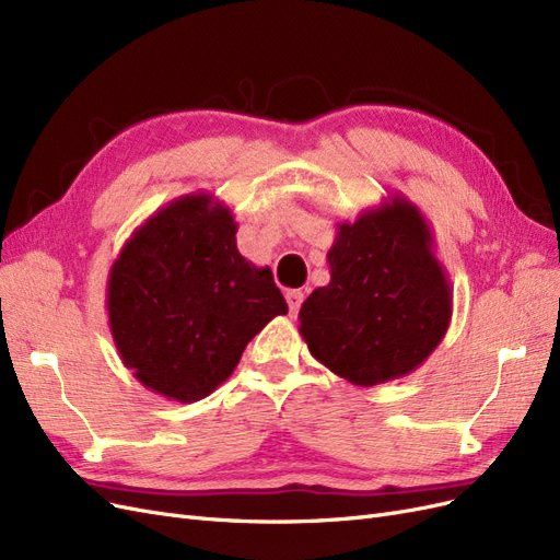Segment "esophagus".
I'll use <instances>...</instances> for the list:
<instances>
[{"label": "esophagus", "instance_id": "esophagus-1", "mask_svg": "<svg viewBox=\"0 0 560 560\" xmlns=\"http://www.w3.org/2000/svg\"><path fill=\"white\" fill-rule=\"evenodd\" d=\"M302 300H304V295L300 291H288L285 293V302H288V310H291V314H298Z\"/></svg>", "mask_w": 560, "mask_h": 560}]
</instances>
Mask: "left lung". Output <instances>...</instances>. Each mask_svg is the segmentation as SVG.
I'll use <instances>...</instances> for the list:
<instances>
[{
    "instance_id": "left-lung-1",
    "label": "left lung",
    "mask_w": 560,
    "mask_h": 560,
    "mask_svg": "<svg viewBox=\"0 0 560 560\" xmlns=\"http://www.w3.org/2000/svg\"><path fill=\"white\" fill-rule=\"evenodd\" d=\"M330 283L300 306L310 353L353 386L407 376L444 339L454 291L421 209L395 192L337 223Z\"/></svg>"
}]
</instances>
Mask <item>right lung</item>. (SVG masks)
<instances>
[{
  "label": "right lung",
  "mask_w": 560,
  "mask_h": 560,
  "mask_svg": "<svg viewBox=\"0 0 560 560\" xmlns=\"http://www.w3.org/2000/svg\"><path fill=\"white\" fill-rule=\"evenodd\" d=\"M237 223L209 192L182 195L122 244L106 281L116 351L137 382L195 402L237 368L246 345L288 304L269 267L237 250Z\"/></svg>",
  "instance_id": "add662e5"
}]
</instances>
